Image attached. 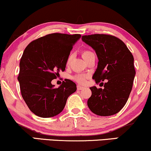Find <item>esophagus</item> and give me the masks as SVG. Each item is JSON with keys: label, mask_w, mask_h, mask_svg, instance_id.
I'll list each match as a JSON object with an SVG mask.
<instances>
[{"label": "esophagus", "mask_w": 151, "mask_h": 151, "mask_svg": "<svg viewBox=\"0 0 151 151\" xmlns=\"http://www.w3.org/2000/svg\"><path fill=\"white\" fill-rule=\"evenodd\" d=\"M83 89H84V87L81 86H79V85L77 86V90H78V91H81V90H83Z\"/></svg>", "instance_id": "esophagus-1"}]
</instances>
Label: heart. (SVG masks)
<instances>
[{
  "mask_svg": "<svg viewBox=\"0 0 151 151\" xmlns=\"http://www.w3.org/2000/svg\"><path fill=\"white\" fill-rule=\"evenodd\" d=\"M92 53H93L92 51H91L89 50H84V51H82V56H83V58L86 60V58L87 57ZM71 58H72L71 56H70L69 57H68V60H67V64L70 63V60H71ZM87 78H88V76L84 75V74H77V75L74 76L73 79L75 81H77V83H81V84H84V83H86V81Z\"/></svg>",
  "mask_w": 151,
  "mask_h": 151,
  "instance_id": "obj_1",
  "label": "heart"
}]
</instances>
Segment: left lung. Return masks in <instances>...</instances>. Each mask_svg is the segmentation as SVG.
Returning <instances> with one entry per match:
<instances>
[{"mask_svg": "<svg viewBox=\"0 0 151 151\" xmlns=\"http://www.w3.org/2000/svg\"><path fill=\"white\" fill-rule=\"evenodd\" d=\"M81 39L94 49L99 60L93 79L96 83L106 81L104 84L102 82L103 89L90 88L92 95L88 106L98 116L117 114L125 105L132 88L136 73L134 57L125 44L115 36L93 34L83 35Z\"/></svg>", "mask_w": 151, "mask_h": 151, "instance_id": "left-lung-1", "label": "left lung"}]
</instances>
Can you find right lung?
I'll use <instances>...</instances> for the list:
<instances>
[{"label":"right lung","mask_w":151,"mask_h":151,"mask_svg":"<svg viewBox=\"0 0 151 151\" xmlns=\"http://www.w3.org/2000/svg\"><path fill=\"white\" fill-rule=\"evenodd\" d=\"M80 34L51 33L32 41L20 60L18 76L21 93L36 116L49 118L63 110L67 100L77 90L75 83L65 80L58 88L51 81L65 71L70 51Z\"/></svg>","instance_id":"right-lung-1"}]
</instances>
